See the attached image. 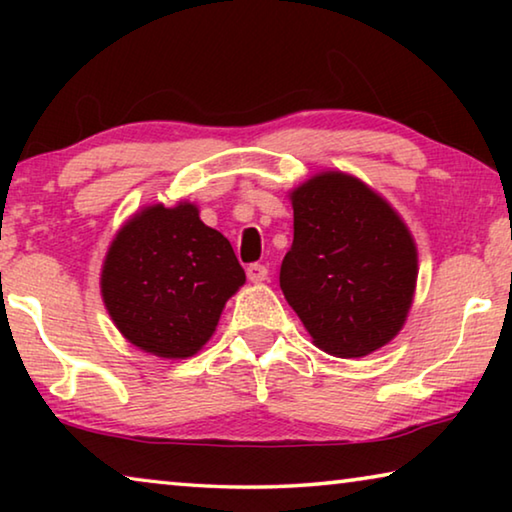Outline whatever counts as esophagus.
I'll return each instance as SVG.
<instances>
[{"instance_id": "34e87169", "label": "esophagus", "mask_w": 512, "mask_h": 512, "mask_svg": "<svg viewBox=\"0 0 512 512\" xmlns=\"http://www.w3.org/2000/svg\"><path fill=\"white\" fill-rule=\"evenodd\" d=\"M246 275H248L250 282H264L266 277H268V268H266L264 264L255 262V264H250V266L246 268Z\"/></svg>"}]
</instances>
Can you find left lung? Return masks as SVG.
Instances as JSON below:
<instances>
[{"label":"left lung","mask_w":512,"mask_h":512,"mask_svg":"<svg viewBox=\"0 0 512 512\" xmlns=\"http://www.w3.org/2000/svg\"><path fill=\"white\" fill-rule=\"evenodd\" d=\"M293 244L280 287L320 350L366 357L409 314L418 253L384 198L357 178L320 173L291 194Z\"/></svg>","instance_id":"8db88e82"}]
</instances>
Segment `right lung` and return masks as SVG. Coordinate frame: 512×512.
<instances>
[{"label":"right lung","instance_id":"right-lung-1","mask_svg":"<svg viewBox=\"0 0 512 512\" xmlns=\"http://www.w3.org/2000/svg\"><path fill=\"white\" fill-rule=\"evenodd\" d=\"M244 282L230 241L207 228L194 205H153L112 241L101 293L133 345L164 359H185L207 343L225 300Z\"/></svg>","mask_w":512,"mask_h":512}]
</instances>
